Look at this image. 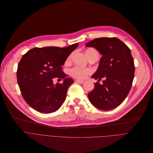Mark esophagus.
Masks as SVG:
<instances>
[{"instance_id": "34e87169", "label": "esophagus", "mask_w": 153, "mask_h": 153, "mask_svg": "<svg viewBox=\"0 0 153 153\" xmlns=\"http://www.w3.org/2000/svg\"><path fill=\"white\" fill-rule=\"evenodd\" d=\"M76 83H79V84H82V83L84 82V80L78 79L76 80Z\"/></svg>"}]
</instances>
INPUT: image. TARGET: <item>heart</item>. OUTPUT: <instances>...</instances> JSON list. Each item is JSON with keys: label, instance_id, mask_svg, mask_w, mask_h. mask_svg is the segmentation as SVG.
Segmentation results:
<instances>
[{"label": "heart", "instance_id": "b5f03b06", "mask_svg": "<svg viewBox=\"0 0 153 153\" xmlns=\"http://www.w3.org/2000/svg\"><path fill=\"white\" fill-rule=\"evenodd\" d=\"M85 53L89 59H97L99 57V52L94 49L88 48L86 49ZM71 59V56H69L66 60V63H69ZM93 70L91 68L88 67H82L76 66L70 70V75L77 79H83L85 78L88 75L91 74Z\"/></svg>", "mask_w": 153, "mask_h": 153}]
</instances>
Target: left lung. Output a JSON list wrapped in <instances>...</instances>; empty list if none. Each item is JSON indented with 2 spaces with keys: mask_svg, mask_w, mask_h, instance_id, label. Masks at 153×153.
Returning a JSON list of instances; mask_svg holds the SVG:
<instances>
[{
  "mask_svg": "<svg viewBox=\"0 0 153 153\" xmlns=\"http://www.w3.org/2000/svg\"><path fill=\"white\" fill-rule=\"evenodd\" d=\"M86 47L96 49L102 55L92 78L96 82L88 94L91 103L97 109L111 110L119 106L128 94L134 74L133 57L129 48L116 38H100L88 42Z\"/></svg>",
  "mask_w": 153,
  "mask_h": 153,
  "instance_id": "1",
  "label": "left lung"
}]
</instances>
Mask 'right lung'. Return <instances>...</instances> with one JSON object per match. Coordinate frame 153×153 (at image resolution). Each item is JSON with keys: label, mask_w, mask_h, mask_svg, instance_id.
Masks as SVG:
<instances>
[{"label": "right lung", "mask_w": 153, "mask_h": 153, "mask_svg": "<svg viewBox=\"0 0 153 153\" xmlns=\"http://www.w3.org/2000/svg\"><path fill=\"white\" fill-rule=\"evenodd\" d=\"M78 46L35 48L23 56L18 65L17 82L24 100L34 110L51 113L64 103L74 80L67 78L62 65ZM54 77L64 79V82L54 85Z\"/></svg>", "instance_id": "right-lung-1"}]
</instances>
